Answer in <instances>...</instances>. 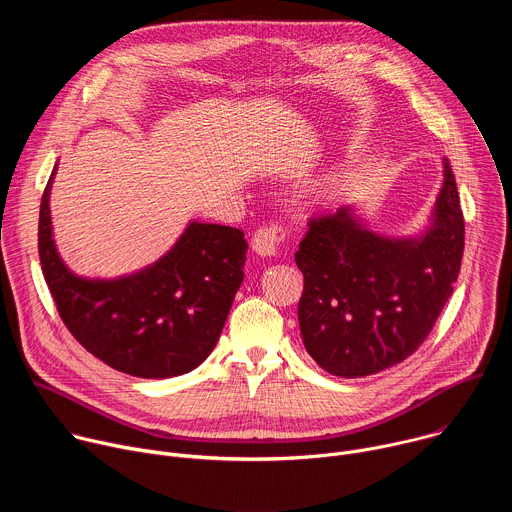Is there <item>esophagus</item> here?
<instances>
[{"mask_svg":"<svg viewBox=\"0 0 512 512\" xmlns=\"http://www.w3.org/2000/svg\"><path fill=\"white\" fill-rule=\"evenodd\" d=\"M283 241H285L283 229L277 225H267V227H261L255 231L251 245H253L255 253L263 255V257H273L279 253Z\"/></svg>","mask_w":512,"mask_h":512,"instance_id":"34e87169","label":"esophagus"}]
</instances>
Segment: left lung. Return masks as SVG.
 <instances>
[{
	"label": "left lung",
	"mask_w": 512,
	"mask_h": 512,
	"mask_svg": "<svg viewBox=\"0 0 512 512\" xmlns=\"http://www.w3.org/2000/svg\"><path fill=\"white\" fill-rule=\"evenodd\" d=\"M308 227L296 253L308 354L344 379L375 375L411 356L452 296L464 253V214L448 158L431 225L419 237H381L352 206L316 216Z\"/></svg>",
	"instance_id": "8db88e82"
}]
</instances>
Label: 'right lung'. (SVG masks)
Segmentation results:
<instances>
[{"label":"right lung","instance_id":"add662e5","mask_svg":"<svg viewBox=\"0 0 512 512\" xmlns=\"http://www.w3.org/2000/svg\"><path fill=\"white\" fill-rule=\"evenodd\" d=\"M40 202L38 253L70 334L111 369L170 379L196 369L223 332L243 283V231L192 221L156 263L115 279L72 273L52 239L50 188Z\"/></svg>","mask_w":512,"mask_h":512}]
</instances>
